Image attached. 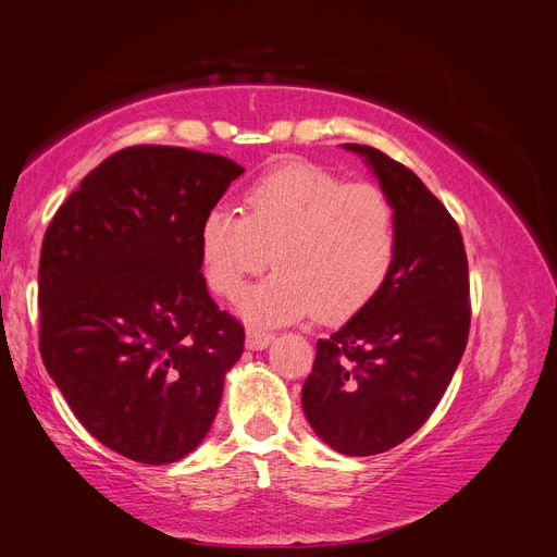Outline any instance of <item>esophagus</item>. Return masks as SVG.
Segmentation results:
<instances>
[{"mask_svg": "<svg viewBox=\"0 0 557 557\" xmlns=\"http://www.w3.org/2000/svg\"><path fill=\"white\" fill-rule=\"evenodd\" d=\"M272 339H274V336L264 332V330H260V327H248L246 330V348L248 350H262V348L272 344Z\"/></svg>", "mask_w": 557, "mask_h": 557, "instance_id": "1", "label": "esophagus"}]
</instances>
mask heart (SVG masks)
Wrapping results in <instances>:
<instances>
[{"mask_svg":"<svg viewBox=\"0 0 557 557\" xmlns=\"http://www.w3.org/2000/svg\"><path fill=\"white\" fill-rule=\"evenodd\" d=\"M246 213L213 207L199 227L211 290L237 297L250 276H274L242 305L258 323H290L320 309L325 320L360 313L385 285L397 256L391 197L313 162H281L244 193Z\"/></svg>","mask_w":557,"mask_h":557,"instance_id":"obj_1","label":"heart"}]
</instances>
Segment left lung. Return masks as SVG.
<instances>
[{"label":"left lung","mask_w":557,"mask_h":557,"mask_svg":"<svg viewBox=\"0 0 557 557\" xmlns=\"http://www.w3.org/2000/svg\"><path fill=\"white\" fill-rule=\"evenodd\" d=\"M344 148L393 201L397 256L381 293L318 339L301 407L327 446L362 458L409 440L444 397L469 336V269L458 223L423 181L379 148Z\"/></svg>","instance_id":"obj_1"}]
</instances>
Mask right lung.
Wrapping results in <instances>:
<instances>
[{
  "mask_svg": "<svg viewBox=\"0 0 557 557\" xmlns=\"http://www.w3.org/2000/svg\"><path fill=\"white\" fill-rule=\"evenodd\" d=\"M244 166L132 146L81 181L39 260L46 372L97 442L170 465L205 440L244 325L207 290L199 227Z\"/></svg>",
  "mask_w": 557,
  "mask_h": 557,
  "instance_id": "1",
  "label": "right lung"
}]
</instances>
